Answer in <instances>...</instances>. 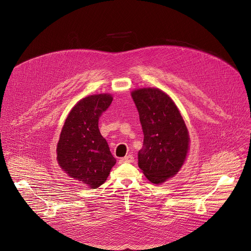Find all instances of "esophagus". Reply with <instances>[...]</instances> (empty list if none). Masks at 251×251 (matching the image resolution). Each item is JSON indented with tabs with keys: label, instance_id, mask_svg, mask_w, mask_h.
I'll return each mask as SVG.
<instances>
[{
	"label": "esophagus",
	"instance_id": "esophagus-1",
	"mask_svg": "<svg viewBox=\"0 0 251 251\" xmlns=\"http://www.w3.org/2000/svg\"><path fill=\"white\" fill-rule=\"evenodd\" d=\"M119 161H120V163H132L133 161H134V157H133L132 155H128V156L121 158Z\"/></svg>",
	"mask_w": 251,
	"mask_h": 251
}]
</instances>
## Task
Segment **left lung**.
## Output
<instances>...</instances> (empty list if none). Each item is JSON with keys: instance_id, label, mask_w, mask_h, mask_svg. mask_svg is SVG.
Returning a JSON list of instances; mask_svg holds the SVG:
<instances>
[{"instance_id": "8db88e82", "label": "left lung", "mask_w": 251, "mask_h": 251, "mask_svg": "<svg viewBox=\"0 0 251 251\" xmlns=\"http://www.w3.org/2000/svg\"><path fill=\"white\" fill-rule=\"evenodd\" d=\"M144 139L138 166L153 183H161L180 170L187 157L190 137L182 117L169 95L159 89L132 92Z\"/></svg>"}]
</instances>
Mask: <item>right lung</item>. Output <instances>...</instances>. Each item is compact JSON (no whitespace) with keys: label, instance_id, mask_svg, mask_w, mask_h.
Segmentation results:
<instances>
[{"label":"right lung","instance_id":"right-lung-1","mask_svg":"<svg viewBox=\"0 0 251 251\" xmlns=\"http://www.w3.org/2000/svg\"><path fill=\"white\" fill-rule=\"evenodd\" d=\"M113 101L109 94L81 99L72 109L57 143V161L70 176L91 189L106 181L116 159L99 130V119Z\"/></svg>","mask_w":251,"mask_h":251}]
</instances>
